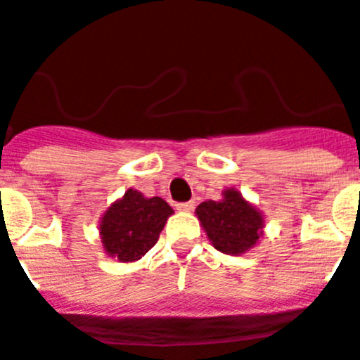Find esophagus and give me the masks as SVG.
Wrapping results in <instances>:
<instances>
[{
  "label": "esophagus",
  "instance_id": "obj_1",
  "mask_svg": "<svg viewBox=\"0 0 360 360\" xmlns=\"http://www.w3.org/2000/svg\"><path fill=\"white\" fill-rule=\"evenodd\" d=\"M176 210H180V212H193L195 202L193 200H189V202H180L176 204Z\"/></svg>",
  "mask_w": 360,
  "mask_h": 360
}]
</instances>
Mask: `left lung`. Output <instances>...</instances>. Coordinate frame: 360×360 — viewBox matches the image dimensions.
<instances>
[{
  "label": "left lung",
  "mask_w": 360,
  "mask_h": 360,
  "mask_svg": "<svg viewBox=\"0 0 360 360\" xmlns=\"http://www.w3.org/2000/svg\"><path fill=\"white\" fill-rule=\"evenodd\" d=\"M212 245L225 255H243L260 240L264 217L238 189L223 191L221 200H206L195 210Z\"/></svg>",
  "instance_id": "8db88e82"
}]
</instances>
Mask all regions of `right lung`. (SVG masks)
I'll return each instance as SVG.
<instances>
[{"label": "right lung", "instance_id": "1", "mask_svg": "<svg viewBox=\"0 0 360 360\" xmlns=\"http://www.w3.org/2000/svg\"><path fill=\"white\" fill-rule=\"evenodd\" d=\"M172 214L163 198H146L137 189H128L100 219L103 249L119 262L139 260L156 245L160 232Z\"/></svg>", "mask_w": 360, "mask_h": 360}]
</instances>
